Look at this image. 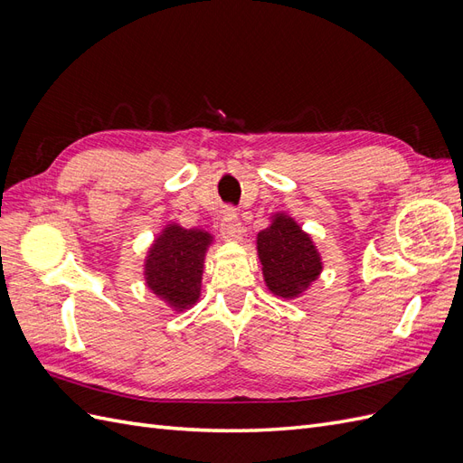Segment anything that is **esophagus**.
Listing matches in <instances>:
<instances>
[{
    "instance_id": "esophagus-1",
    "label": "esophagus",
    "mask_w": 463,
    "mask_h": 463,
    "mask_svg": "<svg viewBox=\"0 0 463 463\" xmlns=\"http://www.w3.org/2000/svg\"><path fill=\"white\" fill-rule=\"evenodd\" d=\"M220 230H222V235L226 237L228 241H240L241 240V235H243L241 222H240V218H237V214L233 213L232 208H228L226 213H223Z\"/></svg>"
}]
</instances>
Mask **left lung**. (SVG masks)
<instances>
[{
	"instance_id": "obj_1",
	"label": "left lung",
	"mask_w": 463,
	"mask_h": 463,
	"mask_svg": "<svg viewBox=\"0 0 463 463\" xmlns=\"http://www.w3.org/2000/svg\"><path fill=\"white\" fill-rule=\"evenodd\" d=\"M257 253L264 284L274 296L296 299L322 272V257L311 235L286 213L270 216L257 235Z\"/></svg>"
}]
</instances>
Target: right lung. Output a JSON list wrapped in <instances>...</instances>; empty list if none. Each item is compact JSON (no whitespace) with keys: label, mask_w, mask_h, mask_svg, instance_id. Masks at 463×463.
<instances>
[{"label":"right lung","mask_w":463,"mask_h":463,"mask_svg":"<svg viewBox=\"0 0 463 463\" xmlns=\"http://www.w3.org/2000/svg\"><path fill=\"white\" fill-rule=\"evenodd\" d=\"M214 237L199 228L172 222L156 235L145 259V284L172 311L181 313L199 301L204 257Z\"/></svg>","instance_id":"right-lung-1"}]
</instances>
